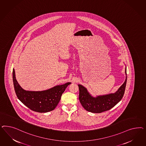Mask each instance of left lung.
Instances as JSON below:
<instances>
[{
  "label": "left lung",
  "mask_w": 146,
  "mask_h": 146,
  "mask_svg": "<svg viewBox=\"0 0 146 146\" xmlns=\"http://www.w3.org/2000/svg\"><path fill=\"white\" fill-rule=\"evenodd\" d=\"M126 79L115 93L93 97L86 88L81 84H78L79 88V100L84 109L92 113H101L109 110L120 101L124 96L127 82L126 67L125 68Z\"/></svg>",
  "instance_id": "left-lung-1"
}]
</instances>
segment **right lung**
Segmentation results:
<instances>
[{
    "instance_id": "1",
    "label": "right lung",
    "mask_w": 146,
    "mask_h": 146,
    "mask_svg": "<svg viewBox=\"0 0 146 146\" xmlns=\"http://www.w3.org/2000/svg\"><path fill=\"white\" fill-rule=\"evenodd\" d=\"M13 81L18 99L31 110L40 113L48 112L54 110L60 101L62 93L71 84L67 82L42 91L26 90L19 84L14 68Z\"/></svg>"
}]
</instances>
